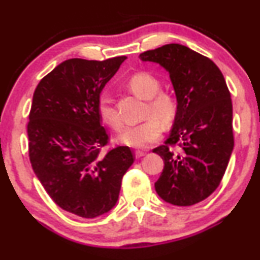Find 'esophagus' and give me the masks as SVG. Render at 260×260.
Segmentation results:
<instances>
[{
  "label": "esophagus",
  "instance_id": "esophagus-1",
  "mask_svg": "<svg viewBox=\"0 0 260 260\" xmlns=\"http://www.w3.org/2000/svg\"><path fill=\"white\" fill-rule=\"evenodd\" d=\"M146 152H144V151H142V150H137L136 151V157L137 158H140V157H143L144 155H145Z\"/></svg>",
  "mask_w": 260,
  "mask_h": 260
}]
</instances>
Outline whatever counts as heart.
Listing matches in <instances>:
<instances>
[{
    "mask_svg": "<svg viewBox=\"0 0 260 260\" xmlns=\"http://www.w3.org/2000/svg\"><path fill=\"white\" fill-rule=\"evenodd\" d=\"M127 86L134 94L146 99V105L144 108V117L146 118L139 123L127 127L121 134L120 140L132 148H149L161 137L162 127L159 122L168 126L176 120L178 102L171 92L161 89L160 80L151 74H134L128 80ZM98 110L103 121L114 129L120 131L123 127V122L109 95L103 94L100 96Z\"/></svg>",
    "mask_w": 260,
    "mask_h": 260,
    "instance_id": "1",
    "label": "heart"
}]
</instances>
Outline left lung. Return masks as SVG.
<instances>
[{
	"mask_svg": "<svg viewBox=\"0 0 260 260\" xmlns=\"http://www.w3.org/2000/svg\"><path fill=\"white\" fill-rule=\"evenodd\" d=\"M139 58L170 73L178 102L170 137L152 150L165 162L156 192L172 205L192 206L219 186L233 152L229 88L211 59L183 45H165Z\"/></svg>",
	"mask_w": 260,
	"mask_h": 260,
	"instance_id": "8db88e82",
	"label": "left lung"
}]
</instances>
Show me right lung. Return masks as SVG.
I'll return each mask as SVG.
<instances>
[{"label":"right lung","mask_w":260,"mask_h":260,"mask_svg":"<svg viewBox=\"0 0 260 260\" xmlns=\"http://www.w3.org/2000/svg\"><path fill=\"white\" fill-rule=\"evenodd\" d=\"M126 57L62 61L37 84L27 122L29 158L59 207L95 218L117 202L134 162L128 146L102 150L109 136L98 110L100 93Z\"/></svg>","instance_id":"add662e5"}]
</instances>
